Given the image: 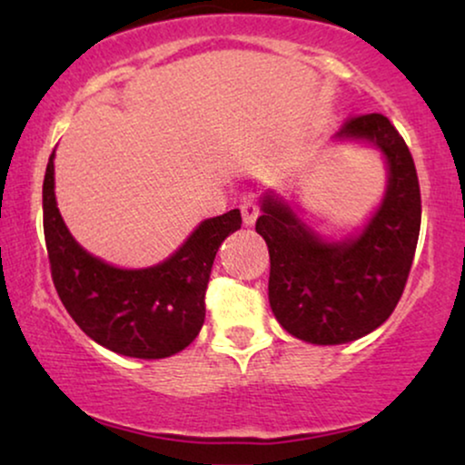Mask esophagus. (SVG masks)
Here are the masks:
<instances>
[{
    "instance_id": "1",
    "label": "esophagus",
    "mask_w": 465,
    "mask_h": 465,
    "mask_svg": "<svg viewBox=\"0 0 465 465\" xmlns=\"http://www.w3.org/2000/svg\"><path fill=\"white\" fill-rule=\"evenodd\" d=\"M240 213H242V221L246 223V225H252L259 216L257 202L252 200V197H244V200L240 202Z\"/></svg>"
}]
</instances>
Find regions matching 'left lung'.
Segmentation results:
<instances>
[{
	"label": "left lung",
	"instance_id": "8db88e82",
	"mask_svg": "<svg viewBox=\"0 0 465 465\" xmlns=\"http://www.w3.org/2000/svg\"><path fill=\"white\" fill-rule=\"evenodd\" d=\"M338 135L372 142L389 163L385 200L361 236L327 244L272 197L255 225L270 251L272 312L291 336L312 344L351 342L391 317L420 229L417 168L391 121L379 113L355 114Z\"/></svg>",
	"mask_w": 465,
	"mask_h": 465
}]
</instances>
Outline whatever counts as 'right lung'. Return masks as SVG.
I'll list each match as a JSON object with an SVG mask.
<instances>
[{"mask_svg":"<svg viewBox=\"0 0 465 465\" xmlns=\"http://www.w3.org/2000/svg\"><path fill=\"white\" fill-rule=\"evenodd\" d=\"M51 154L42 187L45 240L53 284L65 311L91 340L125 357L163 359L193 342L206 317L216 251L242 225L240 210L203 221L168 262L119 270L80 249L54 200Z\"/></svg>","mask_w":465,"mask_h":465,"instance_id":"1","label":"right lung"}]
</instances>
